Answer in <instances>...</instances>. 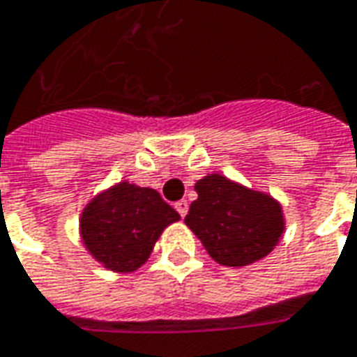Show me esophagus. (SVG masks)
Masks as SVG:
<instances>
[{
	"label": "esophagus",
	"mask_w": 357,
	"mask_h": 357,
	"mask_svg": "<svg viewBox=\"0 0 357 357\" xmlns=\"http://www.w3.org/2000/svg\"><path fill=\"white\" fill-rule=\"evenodd\" d=\"M174 206H176V211L179 213V216H185L187 208H189V203H187L185 199H181V201H178Z\"/></svg>",
	"instance_id": "esophagus-1"
}]
</instances>
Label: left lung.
Wrapping results in <instances>:
<instances>
[{
    "label": "left lung",
    "instance_id": "left-lung-1",
    "mask_svg": "<svg viewBox=\"0 0 357 357\" xmlns=\"http://www.w3.org/2000/svg\"><path fill=\"white\" fill-rule=\"evenodd\" d=\"M185 224L208 255L226 266H245L266 257L284 231L280 204L273 197L211 174L195 183Z\"/></svg>",
    "mask_w": 357,
    "mask_h": 357
}]
</instances>
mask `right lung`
<instances>
[{"instance_id": "1", "label": "right lung", "mask_w": 357, "mask_h": 357, "mask_svg": "<svg viewBox=\"0 0 357 357\" xmlns=\"http://www.w3.org/2000/svg\"><path fill=\"white\" fill-rule=\"evenodd\" d=\"M178 220L158 191L121 181L86 204L81 238L106 268L133 273L149 259L162 230Z\"/></svg>"}]
</instances>
